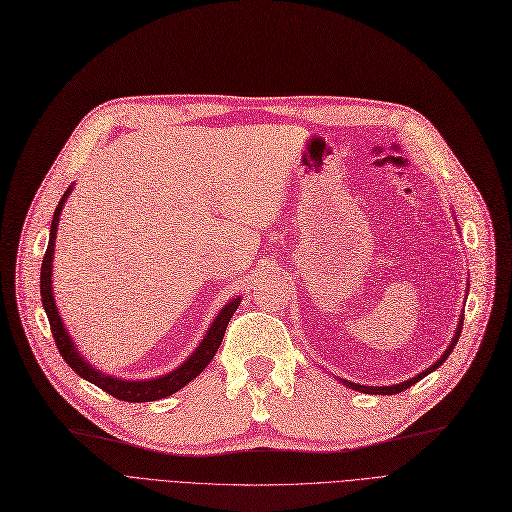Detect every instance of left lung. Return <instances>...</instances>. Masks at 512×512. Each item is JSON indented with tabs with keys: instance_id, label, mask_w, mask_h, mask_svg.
Segmentation results:
<instances>
[{
	"instance_id": "8db88e82",
	"label": "left lung",
	"mask_w": 512,
	"mask_h": 512,
	"mask_svg": "<svg viewBox=\"0 0 512 512\" xmlns=\"http://www.w3.org/2000/svg\"><path fill=\"white\" fill-rule=\"evenodd\" d=\"M465 313V311H463ZM463 315L459 317V326H456V330H454V336H452V340H450V344H448V348L444 351V355L434 363V365H429L425 371H421V373H417L415 378H411V380H405V382H400V384H392V386H363V384H355V382H348V380H340V378H336L340 384H344L346 388H353V390H357V392H363V394H398V392H402V390H407V388H411L413 384H417L419 380H423L425 375H429L432 371H436L446 359H448V355L452 353V348L456 346V342H459V336H461V330H463Z\"/></svg>"
}]
</instances>
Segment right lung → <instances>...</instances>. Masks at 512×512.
Instances as JSON below:
<instances>
[{"instance_id":"obj_1","label":"right lung","mask_w":512,"mask_h":512,"mask_svg":"<svg viewBox=\"0 0 512 512\" xmlns=\"http://www.w3.org/2000/svg\"><path fill=\"white\" fill-rule=\"evenodd\" d=\"M72 186L60 199L56 211H53V220H51V228H49V245H47L45 257H43V263H41V301H43L45 315L49 319L53 340H56V346H58L60 355L64 357V361L80 375V378H85L87 382L95 384L97 388H101L107 394H112L114 398L126 400V402H151V400L166 398V396L178 392L180 388H184L188 382H193L197 375L211 363L213 355L218 353V348L222 344L228 321L234 315V311L238 309L242 299L236 297L220 309V313L215 315V319L211 321V326L207 328L199 346L170 373L157 375V378H151V380H124V378H116V375H110V373L97 369L83 355H80V348L74 344L70 332L66 330L64 321L60 317V311L56 307V299H53V280H51V276H53L51 274L53 247H56L60 215H62L64 203L68 201V195L72 193Z\"/></svg>"}]
</instances>
